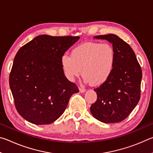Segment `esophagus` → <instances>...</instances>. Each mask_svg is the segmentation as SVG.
<instances>
[{
  "mask_svg": "<svg viewBox=\"0 0 153 153\" xmlns=\"http://www.w3.org/2000/svg\"><path fill=\"white\" fill-rule=\"evenodd\" d=\"M79 92L81 93H84L85 91H86V89H85L84 87H79Z\"/></svg>",
  "mask_w": 153,
  "mask_h": 153,
  "instance_id": "34e87169",
  "label": "esophagus"
}]
</instances>
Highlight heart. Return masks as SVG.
<instances>
[{"label": "heart", "instance_id": "obj_1", "mask_svg": "<svg viewBox=\"0 0 153 153\" xmlns=\"http://www.w3.org/2000/svg\"><path fill=\"white\" fill-rule=\"evenodd\" d=\"M61 65L64 75L70 81H74L82 72L85 82L100 86L113 74L115 51L108 44L86 42L74 48L71 56H62Z\"/></svg>", "mask_w": 153, "mask_h": 153}]
</instances>
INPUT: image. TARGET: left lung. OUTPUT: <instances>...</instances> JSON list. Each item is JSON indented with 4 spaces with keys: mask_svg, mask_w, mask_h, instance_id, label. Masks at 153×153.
<instances>
[{
    "mask_svg": "<svg viewBox=\"0 0 153 153\" xmlns=\"http://www.w3.org/2000/svg\"><path fill=\"white\" fill-rule=\"evenodd\" d=\"M94 38L112 44L115 65L109 79L94 88L97 100L91 105L90 111L101 122H120L128 117L140 98L141 67L131 46L117 35L111 33Z\"/></svg>",
    "mask_w": 153,
    "mask_h": 153,
    "instance_id": "left-lung-1",
    "label": "left lung"
}]
</instances>
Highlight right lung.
I'll return each mask as SVG.
<instances>
[{"mask_svg": "<svg viewBox=\"0 0 153 153\" xmlns=\"http://www.w3.org/2000/svg\"><path fill=\"white\" fill-rule=\"evenodd\" d=\"M79 38L40 35L18 51L9 86L15 108L25 120L36 125L54 122L64 113L71 95L79 92L61 65V56Z\"/></svg>", "mask_w": 153, "mask_h": 153, "instance_id": "add662e5", "label": "right lung"}]
</instances>
